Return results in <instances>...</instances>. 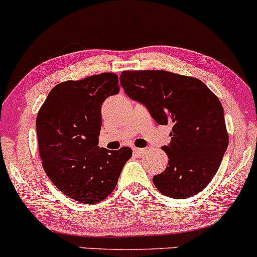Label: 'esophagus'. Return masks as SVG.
I'll return each mask as SVG.
<instances>
[{
    "instance_id": "obj_1",
    "label": "esophagus",
    "mask_w": 257,
    "mask_h": 257,
    "mask_svg": "<svg viewBox=\"0 0 257 257\" xmlns=\"http://www.w3.org/2000/svg\"><path fill=\"white\" fill-rule=\"evenodd\" d=\"M147 152L146 148H134V153H136L137 155H143Z\"/></svg>"
}]
</instances>
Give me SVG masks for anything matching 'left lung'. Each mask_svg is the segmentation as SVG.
I'll return each mask as SVG.
<instances>
[{
	"label": "left lung",
	"mask_w": 257,
	"mask_h": 257,
	"mask_svg": "<svg viewBox=\"0 0 257 257\" xmlns=\"http://www.w3.org/2000/svg\"><path fill=\"white\" fill-rule=\"evenodd\" d=\"M121 86L146 105L159 125H171V142L163 151L166 170L153 177L158 191L186 199L211 182L228 147L223 108L199 79L165 70L122 71Z\"/></svg>",
	"instance_id": "obj_1"
}]
</instances>
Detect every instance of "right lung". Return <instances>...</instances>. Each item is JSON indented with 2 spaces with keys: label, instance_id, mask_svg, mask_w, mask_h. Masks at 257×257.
<instances>
[{
  "label": "right lung",
  "instance_id": "right-lung-1",
  "mask_svg": "<svg viewBox=\"0 0 257 257\" xmlns=\"http://www.w3.org/2000/svg\"><path fill=\"white\" fill-rule=\"evenodd\" d=\"M114 73L92 75L52 88L36 117L39 152L52 183L74 200L96 204L116 187L132 151L98 147L103 102L119 93Z\"/></svg>",
  "mask_w": 257,
  "mask_h": 257
}]
</instances>
